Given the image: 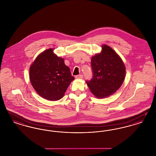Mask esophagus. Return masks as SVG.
Returning a JSON list of instances; mask_svg holds the SVG:
<instances>
[{"mask_svg": "<svg viewBox=\"0 0 156 156\" xmlns=\"http://www.w3.org/2000/svg\"><path fill=\"white\" fill-rule=\"evenodd\" d=\"M75 78H76V79H82V78H83V75H76L75 76Z\"/></svg>", "mask_w": 156, "mask_h": 156, "instance_id": "obj_1", "label": "esophagus"}]
</instances>
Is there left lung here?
<instances>
[{"mask_svg": "<svg viewBox=\"0 0 156 156\" xmlns=\"http://www.w3.org/2000/svg\"><path fill=\"white\" fill-rule=\"evenodd\" d=\"M102 50L91 58L92 78L87 81L92 93L98 98H104L114 94L125 80V64L111 47L102 46Z\"/></svg>", "mask_w": 156, "mask_h": 156, "instance_id": "8db88e82", "label": "left lung"}]
</instances>
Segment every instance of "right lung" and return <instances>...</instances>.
<instances>
[{
  "label": "right lung",
  "instance_id": "1",
  "mask_svg": "<svg viewBox=\"0 0 156 156\" xmlns=\"http://www.w3.org/2000/svg\"><path fill=\"white\" fill-rule=\"evenodd\" d=\"M31 83L40 97L48 101H57L64 97L74 77L64 60L56 55L52 48L37 57L29 71Z\"/></svg>",
  "mask_w": 156,
  "mask_h": 156
}]
</instances>
